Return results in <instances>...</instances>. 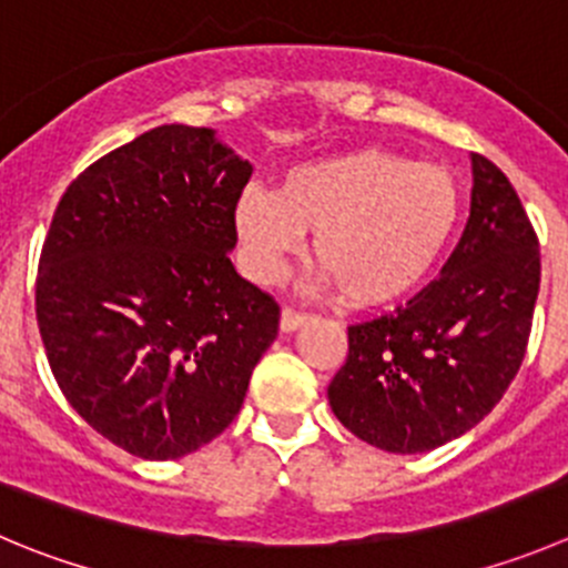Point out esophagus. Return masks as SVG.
I'll list each match as a JSON object with an SVG mask.
<instances>
[{
	"label": "esophagus",
	"instance_id": "1",
	"mask_svg": "<svg viewBox=\"0 0 568 568\" xmlns=\"http://www.w3.org/2000/svg\"><path fill=\"white\" fill-rule=\"evenodd\" d=\"M305 322V313H296L291 311V307H283V313H280V329H283V333H294V329H300Z\"/></svg>",
	"mask_w": 568,
	"mask_h": 568
}]
</instances>
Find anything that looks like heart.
I'll list each match as a JSON object with an SVG mask.
<instances>
[{
    "instance_id": "obj_1",
    "label": "heart",
    "mask_w": 568,
    "mask_h": 568,
    "mask_svg": "<svg viewBox=\"0 0 568 568\" xmlns=\"http://www.w3.org/2000/svg\"><path fill=\"white\" fill-rule=\"evenodd\" d=\"M464 196L449 169L363 146L291 166L277 191L250 185L233 205L244 272L272 285L313 230V261L344 302L379 307L436 272L458 233Z\"/></svg>"
}]
</instances>
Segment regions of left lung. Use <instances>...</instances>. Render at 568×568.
<instances>
[{
  "label": "left lung",
  "instance_id": "8db88e82",
  "mask_svg": "<svg viewBox=\"0 0 568 568\" xmlns=\"http://www.w3.org/2000/svg\"><path fill=\"white\" fill-rule=\"evenodd\" d=\"M471 207L442 277L405 307L352 324L327 388L352 436L396 455L455 442L516 377L541 283L538 239L514 185L471 155Z\"/></svg>",
  "mask_w": 568,
  "mask_h": 568
}]
</instances>
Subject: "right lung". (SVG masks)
I'll return each instance as SVG.
<instances>
[{
	"instance_id": "right-lung-1",
	"label": "right lung",
	"mask_w": 568,
	"mask_h": 568,
	"mask_svg": "<svg viewBox=\"0 0 568 568\" xmlns=\"http://www.w3.org/2000/svg\"><path fill=\"white\" fill-rule=\"evenodd\" d=\"M250 178L216 130L161 124L91 163L54 211L36 283L49 366L135 458H183L224 433L277 338V302L230 261Z\"/></svg>"
}]
</instances>
